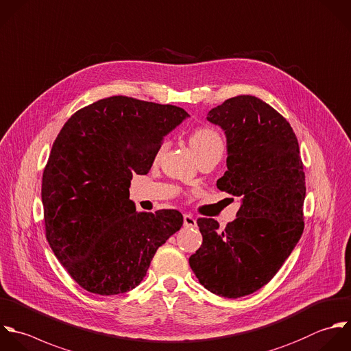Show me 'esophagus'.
I'll list each match as a JSON object with an SVG mask.
<instances>
[{
    "label": "esophagus",
    "instance_id": "obj_1",
    "mask_svg": "<svg viewBox=\"0 0 351 351\" xmlns=\"http://www.w3.org/2000/svg\"><path fill=\"white\" fill-rule=\"evenodd\" d=\"M183 224H184V227H187V228H193V227L197 226V220H195L191 215H184V216H183Z\"/></svg>",
    "mask_w": 351,
    "mask_h": 351
}]
</instances>
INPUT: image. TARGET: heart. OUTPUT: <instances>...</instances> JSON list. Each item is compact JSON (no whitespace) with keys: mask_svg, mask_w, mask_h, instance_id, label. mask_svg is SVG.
Masks as SVG:
<instances>
[{"mask_svg":"<svg viewBox=\"0 0 351 351\" xmlns=\"http://www.w3.org/2000/svg\"><path fill=\"white\" fill-rule=\"evenodd\" d=\"M190 145L197 157L212 152H223L224 145L220 135L212 128H198L190 135ZM165 150V145L158 150V156Z\"/></svg>","mask_w":351,"mask_h":351,"instance_id":"heart-1","label":"heart"}]
</instances>
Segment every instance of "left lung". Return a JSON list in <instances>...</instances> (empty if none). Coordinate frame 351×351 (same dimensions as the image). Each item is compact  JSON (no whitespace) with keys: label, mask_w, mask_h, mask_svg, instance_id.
Listing matches in <instances>:
<instances>
[{"label":"left lung","mask_w":351,"mask_h":351,"mask_svg":"<svg viewBox=\"0 0 351 351\" xmlns=\"http://www.w3.org/2000/svg\"><path fill=\"white\" fill-rule=\"evenodd\" d=\"M227 141V171L217 187L241 198L237 219L219 230L198 219L201 247L189 258L199 283L224 298L265 286L304 232L305 172L290 123L253 95H238L209 110Z\"/></svg>","instance_id":"obj_1"}]
</instances>
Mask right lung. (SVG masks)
Listing matches in <instances>:
<instances>
[{"instance_id":"obj_1","label":"right lung","mask_w":351,"mask_h":351,"mask_svg":"<svg viewBox=\"0 0 351 351\" xmlns=\"http://www.w3.org/2000/svg\"><path fill=\"white\" fill-rule=\"evenodd\" d=\"M187 117L173 105L114 95L77 110L57 135L42 176L46 238L88 293L135 289L157 249L183 226L173 209L136 212L128 189Z\"/></svg>"}]
</instances>
